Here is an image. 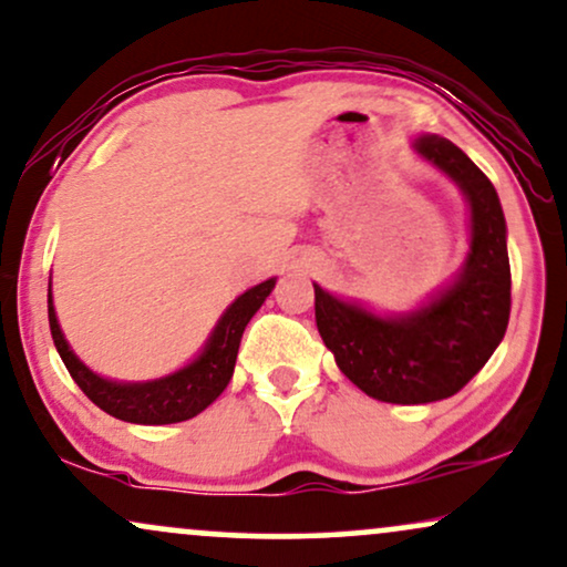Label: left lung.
I'll list each match as a JSON object with an SVG mask.
<instances>
[{"instance_id":"8db88e82","label":"left lung","mask_w":567,"mask_h":567,"mask_svg":"<svg viewBox=\"0 0 567 567\" xmlns=\"http://www.w3.org/2000/svg\"><path fill=\"white\" fill-rule=\"evenodd\" d=\"M414 148L451 176L472 210L461 274L414 312L380 318L315 284V322L338 370L370 399H451L487 364L511 318V260L499 197L482 168L451 140L422 135Z\"/></svg>"}]
</instances>
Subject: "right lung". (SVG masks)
<instances>
[{
	"label": "right lung",
	"instance_id": "add662e5",
	"mask_svg": "<svg viewBox=\"0 0 567 567\" xmlns=\"http://www.w3.org/2000/svg\"><path fill=\"white\" fill-rule=\"evenodd\" d=\"M276 278L252 286L241 297L231 301V307L220 315L218 326L200 351V357L179 372L166 374V378L148 380V382H114L101 378L93 370L80 362L75 351L70 349L68 338H64L62 328H59L54 305H51V289H49V328L54 347L62 357L64 367L78 382L80 391L91 399L95 406L104 409L122 422L132 424H174L185 422L208 409L213 401L224 393L229 385L234 364H237V351L241 333H245L247 322L252 315L260 310L262 301L274 291Z\"/></svg>",
	"mask_w": 567,
	"mask_h": 567
}]
</instances>
